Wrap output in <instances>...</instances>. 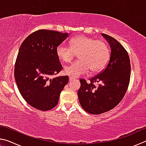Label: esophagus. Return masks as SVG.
Listing matches in <instances>:
<instances>
[{
  "label": "esophagus",
  "instance_id": "34e87169",
  "mask_svg": "<svg viewBox=\"0 0 146 146\" xmlns=\"http://www.w3.org/2000/svg\"><path fill=\"white\" fill-rule=\"evenodd\" d=\"M73 79H74L73 77H71V76H70V77L69 78V81H72Z\"/></svg>",
  "mask_w": 146,
  "mask_h": 146
}]
</instances>
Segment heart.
<instances>
[{"label":"heart","instance_id":"1","mask_svg":"<svg viewBox=\"0 0 146 146\" xmlns=\"http://www.w3.org/2000/svg\"><path fill=\"white\" fill-rule=\"evenodd\" d=\"M78 54L79 60L64 68L65 75L76 78L87 73H98L107 65L110 57L108 44L102 40H95L85 35L75 36L70 41V47L61 44L56 49L58 58L64 62H70Z\"/></svg>","mask_w":146,"mask_h":146}]
</instances>
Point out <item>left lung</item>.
I'll use <instances>...</instances> for the list:
<instances>
[{
  "label": "left lung",
  "instance_id": "obj_1",
  "mask_svg": "<svg viewBox=\"0 0 146 146\" xmlns=\"http://www.w3.org/2000/svg\"><path fill=\"white\" fill-rule=\"evenodd\" d=\"M111 48L110 58L105 70L90 79L80 80L78 97L82 108L93 115L107 112L117 106L124 96L130 80L129 55L119 42L102 33ZM93 82L100 83L96 87Z\"/></svg>",
  "mask_w": 146,
  "mask_h": 146
}]
</instances>
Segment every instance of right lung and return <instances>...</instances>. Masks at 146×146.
Returning <instances> with one entry per match:
<instances>
[{
	"mask_svg": "<svg viewBox=\"0 0 146 146\" xmlns=\"http://www.w3.org/2000/svg\"><path fill=\"white\" fill-rule=\"evenodd\" d=\"M69 36L68 33L41 29L22 43L15 66V78L21 95L28 104L41 111L57 105L68 76L50 78L62 69L56 54L58 45Z\"/></svg>",
	"mask_w": 146,
	"mask_h": 146,
	"instance_id": "right-lung-1",
	"label": "right lung"
}]
</instances>
